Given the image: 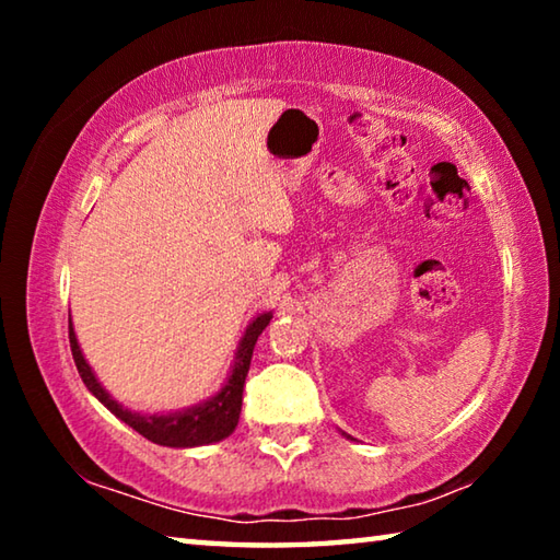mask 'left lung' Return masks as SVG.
<instances>
[{
    "instance_id": "8db88e82",
    "label": "left lung",
    "mask_w": 560,
    "mask_h": 560,
    "mask_svg": "<svg viewBox=\"0 0 560 560\" xmlns=\"http://www.w3.org/2000/svg\"><path fill=\"white\" fill-rule=\"evenodd\" d=\"M340 434H343V438H346V440H353V438H350V434H346L343 430H340Z\"/></svg>"
}]
</instances>
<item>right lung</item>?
Segmentation results:
<instances>
[{
    "label": "right lung",
    "instance_id": "add662e5",
    "mask_svg": "<svg viewBox=\"0 0 560 560\" xmlns=\"http://www.w3.org/2000/svg\"><path fill=\"white\" fill-rule=\"evenodd\" d=\"M271 318H273V311H264V314L254 316L249 320L240 346H236L232 368L230 373H226L220 390L192 407H183V410H170V412H138V410H130L126 405H120L116 397L101 385L96 373H93V368L89 365L86 355H83L79 338H75L71 314H69V340H71L73 363L79 368L83 385L89 387V393L96 397L103 407H108L120 422H126L128 428H132L138 434H143L145 440L163 444V447L187 450V447H205V444L222 442L234 432L236 422H240L244 381L252 365L254 346H257V338L261 336V330L269 326Z\"/></svg>",
    "mask_w": 560,
    "mask_h": 560
}]
</instances>
